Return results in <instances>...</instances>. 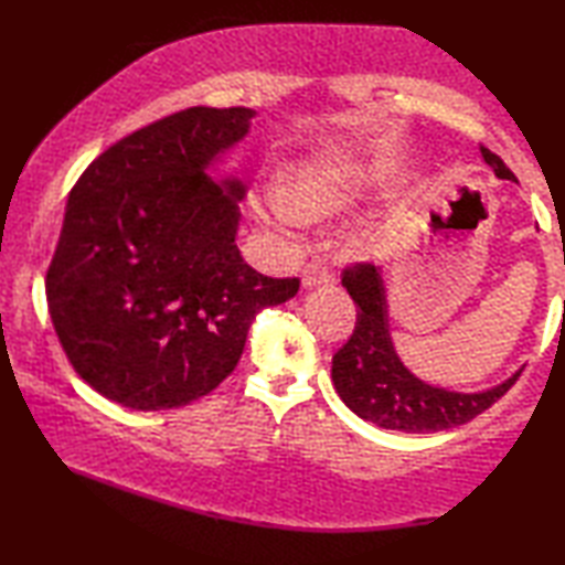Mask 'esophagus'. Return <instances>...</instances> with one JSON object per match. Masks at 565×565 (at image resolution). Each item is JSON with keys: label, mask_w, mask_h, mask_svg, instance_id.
Instances as JSON below:
<instances>
[{"label": "esophagus", "mask_w": 565, "mask_h": 565, "mask_svg": "<svg viewBox=\"0 0 565 565\" xmlns=\"http://www.w3.org/2000/svg\"><path fill=\"white\" fill-rule=\"evenodd\" d=\"M332 280H334L332 270L328 267V263L320 260V257H318V260H312V263L305 265V270H302V288H315V285H328Z\"/></svg>", "instance_id": "1"}]
</instances>
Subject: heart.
I'll return each mask as SVG.
<instances>
[{
	"label": "heart",
	"instance_id": "b5f03b06",
	"mask_svg": "<svg viewBox=\"0 0 565 565\" xmlns=\"http://www.w3.org/2000/svg\"><path fill=\"white\" fill-rule=\"evenodd\" d=\"M377 183L380 171L372 166L315 161L295 171L288 185H285L282 198L295 217H300V221H318V217L350 211V207L362 203ZM257 211L265 215V207H257ZM289 214L280 203H275L270 213H267L282 223L292 221Z\"/></svg>",
	"mask_w": 565,
	"mask_h": 565
}]
</instances>
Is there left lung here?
Returning <instances> with one entry per match:
<instances>
[{"mask_svg": "<svg viewBox=\"0 0 565 565\" xmlns=\"http://www.w3.org/2000/svg\"><path fill=\"white\" fill-rule=\"evenodd\" d=\"M481 156L499 178L516 181L507 163L487 146H481ZM342 285L358 305V322L352 338L334 352L332 382L342 402L364 422L407 434L444 431L479 417L519 380L521 372L497 387L469 394L422 382L394 352L380 267L370 263L352 265L342 273Z\"/></svg>", "mask_w": 565, "mask_h": 565, "instance_id": "obj_1", "label": "left lung"}]
</instances>
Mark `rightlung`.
Instances as JSON below:
<instances>
[{
  "label": "right lung",
  "instance_id": "obj_1",
  "mask_svg": "<svg viewBox=\"0 0 565 565\" xmlns=\"http://www.w3.org/2000/svg\"><path fill=\"white\" fill-rule=\"evenodd\" d=\"M253 108L193 106L92 161L68 193L46 270L56 338L88 387L138 412L211 394L263 308L300 290L235 245L245 183L205 168L250 128Z\"/></svg>",
  "mask_w": 565,
  "mask_h": 565
}]
</instances>
